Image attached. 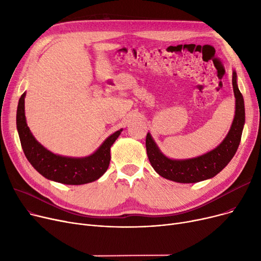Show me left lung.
Returning a JSON list of instances; mask_svg holds the SVG:
<instances>
[{
    "instance_id": "obj_1",
    "label": "left lung",
    "mask_w": 261,
    "mask_h": 261,
    "mask_svg": "<svg viewBox=\"0 0 261 261\" xmlns=\"http://www.w3.org/2000/svg\"><path fill=\"white\" fill-rule=\"evenodd\" d=\"M232 89L236 98V111L231 127L223 142L203 155L172 160L164 155L149 132L146 136V149L150 164L163 177L177 183H197L214 177L235 155L240 144L245 120L244 101L237 86V74L232 72Z\"/></svg>"
}]
</instances>
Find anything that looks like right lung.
Masks as SVG:
<instances>
[{
	"label": "right lung",
	"instance_id": "add662e5",
	"mask_svg": "<svg viewBox=\"0 0 261 261\" xmlns=\"http://www.w3.org/2000/svg\"><path fill=\"white\" fill-rule=\"evenodd\" d=\"M23 93L17 110V129L24 154L33 167L47 180L66 185H81L98 180L107 171L111 155L110 148L122 129L114 132L96 151L86 158H68L55 154L41 145L27 127Z\"/></svg>",
	"mask_w": 261,
	"mask_h": 261
}]
</instances>
